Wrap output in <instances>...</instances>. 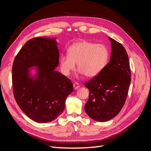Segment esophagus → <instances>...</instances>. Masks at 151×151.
Returning <instances> with one entry per match:
<instances>
[{
	"mask_svg": "<svg viewBox=\"0 0 151 151\" xmlns=\"http://www.w3.org/2000/svg\"><path fill=\"white\" fill-rule=\"evenodd\" d=\"M73 86H74V89H77L79 88V84L77 83H75L74 84H73Z\"/></svg>",
	"mask_w": 151,
	"mask_h": 151,
	"instance_id": "esophagus-1",
	"label": "esophagus"
}]
</instances>
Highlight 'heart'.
Masks as SVG:
<instances>
[{
	"label": "heart",
	"mask_w": 151,
	"mask_h": 151,
	"mask_svg": "<svg viewBox=\"0 0 151 151\" xmlns=\"http://www.w3.org/2000/svg\"><path fill=\"white\" fill-rule=\"evenodd\" d=\"M109 58V52L105 45L81 40L68 48L67 55L60 58V70L63 75L68 76L75 69L77 63L79 72L92 78L103 70Z\"/></svg>",
	"instance_id": "obj_1"
}]
</instances>
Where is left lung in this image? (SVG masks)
<instances>
[{"label": "left lung", "mask_w": 151, "mask_h": 151, "mask_svg": "<svg viewBox=\"0 0 151 151\" xmlns=\"http://www.w3.org/2000/svg\"><path fill=\"white\" fill-rule=\"evenodd\" d=\"M110 60L98 75L84 83L89 99L84 109L95 121L106 122L116 116L125 104L131 81L130 63L122 45L109 37Z\"/></svg>", "instance_id": "obj_1"}]
</instances>
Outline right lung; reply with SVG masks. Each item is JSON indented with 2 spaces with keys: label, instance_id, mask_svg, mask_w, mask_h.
<instances>
[{
  "label": "right lung",
  "instance_id": "add662e5",
  "mask_svg": "<svg viewBox=\"0 0 151 151\" xmlns=\"http://www.w3.org/2000/svg\"><path fill=\"white\" fill-rule=\"evenodd\" d=\"M54 38H32L18 52L13 62L14 96L18 106L31 120L47 123L63 111L66 98L74 91L71 81L54 70L59 51ZM37 66V73L30 76L28 68Z\"/></svg>",
  "mask_w": 151,
  "mask_h": 151
}]
</instances>
